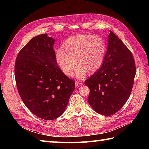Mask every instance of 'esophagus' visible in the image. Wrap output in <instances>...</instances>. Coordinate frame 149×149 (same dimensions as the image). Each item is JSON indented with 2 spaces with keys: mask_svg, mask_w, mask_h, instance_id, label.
Segmentation results:
<instances>
[{
  "mask_svg": "<svg viewBox=\"0 0 149 149\" xmlns=\"http://www.w3.org/2000/svg\"><path fill=\"white\" fill-rule=\"evenodd\" d=\"M75 86H76L77 88L79 87L80 86H81L82 84H83V83H82V82L79 81H75Z\"/></svg>",
  "mask_w": 149,
  "mask_h": 149,
  "instance_id": "esophagus-1",
  "label": "esophagus"
}]
</instances>
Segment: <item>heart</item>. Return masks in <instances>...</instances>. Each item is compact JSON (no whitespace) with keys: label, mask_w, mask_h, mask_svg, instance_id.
I'll return each mask as SVG.
<instances>
[{"label":"heart","mask_w":149,"mask_h":149,"mask_svg":"<svg viewBox=\"0 0 149 149\" xmlns=\"http://www.w3.org/2000/svg\"><path fill=\"white\" fill-rule=\"evenodd\" d=\"M106 47L104 40L97 35L77 34L65 41L61 49L55 53V59L61 72L71 76L77 65L75 75L79 79L93 73L100 68L105 56ZM75 61H74V60Z\"/></svg>","instance_id":"b5f03b06"}]
</instances>
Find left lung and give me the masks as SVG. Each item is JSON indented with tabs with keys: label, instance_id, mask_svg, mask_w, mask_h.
<instances>
[{
	"label": "left lung",
	"instance_id": "obj_1",
	"mask_svg": "<svg viewBox=\"0 0 149 149\" xmlns=\"http://www.w3.org/2000/svg\"><path fill=\"white\" fill-rule=\"evenodd\" d=\"M107 49L101 68L85 81L90 88L88 103L98 113L113 115L128 100L136 75L130 50L110 31Z\"/></svg>",
	"mask_w": 149,
	"mask_h": 149
}]
</instances>
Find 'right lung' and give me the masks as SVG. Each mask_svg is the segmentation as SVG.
Segmentation results:
<instances>
[{
  "mask_svg": "<svg viewBox=\"0 0 149 149\" xmlns=\"http://www.w3.org/2000/svg\"><path fill=\"white\" fill-rule=\"evenodd\" d=\"M55 41L47 34L33 38L18 54L15 66L22 101L36 116L47 120L64 113L75 86L56 63Z\"/></svg>",
  "mask_w": 149,
  "mask_h": 149,
  "instance_id": "obj_1",
  "label": "right lung"
}]
</instances>
